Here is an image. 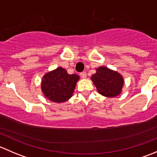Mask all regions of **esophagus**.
I'll return each instance as SVG.
<instances>
[{
	"label": "esophagus",
	"instance_id": "1",
	"mask_svg": "<svg viewBox=\"0 0 157 157\" xmlns=\"http://www.w3.org/2000/svg\"><path fill=\"white\" fill-rule=\"evenodd\" d=\"M80 76H81L82 78L85 79L86 77V73L85 72V71H83V72L80 73Z\"/></svg>",
	"mask_w": 157,
	"mask_h": 157
}]
</instances>
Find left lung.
<instances>
[{"instance_id": "obj_1", "label": "left lung", "mask_w": 157, "mask_h": 157, "mask_svg": "<svg viewBox=\"0 0 157 157\" xmlns=\"http://www.w3.org/2000/svg\"><path fill=\"white\" fill-rule=\"evenodd\" d=\"M90 79L96 86L98 93L105 97H116L122 92L124 83L123 76L105 66L97 67L96 73Z\"/></svg>"}]
</instances>
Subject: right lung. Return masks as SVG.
Wrapping results in <instances>:
<instances>
[{"mask_svg": "<svg viewBox=\"0 0 157 157\" xmlns=\"http://www.w3.org/2000/svg\"><path fill=\"white\" fill-rule=\"evenodd\" d=\"M79 80L78 75L68 74L65 69L58 67L44 74L41 81V90L49 100L61 103L72 97Z\"/></svg>", "mask_w": 157, "mask_h": 157, "instance_id": "right-lung-1", "label": "right lung"}]
</instances>
